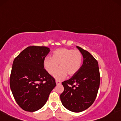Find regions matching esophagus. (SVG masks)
<instances>
[{
  "mask_svg": "<svg viewBox=\"0 0 121 121\" xmlns=\"http://www.w3.org/2000/svg\"><path fill=\"white\" fill-rule=\"evenodd\" d=\"M56 83L57 84H61V82L60 81H58V80H56Z\"/></svg>",
  "mask_w": 121,
  "mask_h": 121,
  "instance_id": "esophagus-1",
  "label": "esophagus"
}]
</instances>
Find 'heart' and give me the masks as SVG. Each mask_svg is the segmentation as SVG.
I'll return each instance as SVG.
<instances>
[{
	"mask_svg": "<svg viewBox=\"0 0 121 121\" xmlns=\"http://www.w3.org/2000/svg\"><path fill=\"white\" fill-rule=\"evenodd\" d=\"M83 56L79 50L59 48L53 51L52 57H47L44 66L50 75H53L59 65L60 69L54 74L57 79H62L67 75L72 76L77 73L82 66Z\"/></svg>",
	"mask_w": 121,
	"mask_h": 121,
	"instance_id": "obj_1",
	"label": "heart"
}]
</instances>
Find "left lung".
<instances>
[{
  "instance_id": "left-lung-1",
  "label": "left lung",
  "mask_w": 121,
  "mask_h": 121,
  "mask_svg": "<svg viewBox=\"0 0 121 121\" xmlns=\"http://www.w3.org/2000/svg\"><path fill=\"white\" fill-rule=\"evenodd\" d=\"M83 62L70 79L62 82L64 90L60 95L64 107L73 112L87 109L94 103L99 88L100 76L98 62L90 52L80 47Z\"/></svg>"
}]
</instances>
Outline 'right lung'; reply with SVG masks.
Here are the masks:
<instances>
[{
	"label": "right lung",
	"mask_w": 121,
	"mask_h": 121,
	"mask_svg": "<svg viewBox=\"0 0 121 121\" xmlns=\"http://www.w3.org/2000/svg\"><path fill=\"white\" fill-rule=\"evenodd\" d=\"M49 51L46 47L29 46L13 62L10 87L17 104L25 111L40 109L56 86L55 78L44 68V59Z\"/></svg>",
	"instance_id": "1"
}]
</instances>
